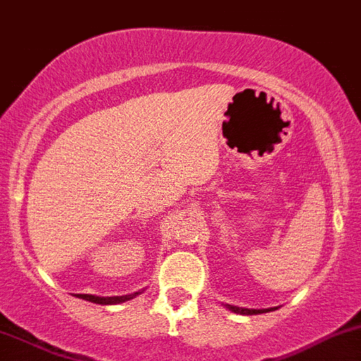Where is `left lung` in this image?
<instances>
[{"label": "left lung", "mask_w": 361, "mask_h": 361, "mask_svg": "<svg viewBox=\"0 0 361 361\" xmlns=\"http://www.w3.org/2000/svg\"><path fill=\"white\" fill-rule=\"evenodd\" d=\"M231 312L239 313V315H258V313H267V312H274L277 308H263V310H253V308H241V306H234V305H226Z\"/></svg>", "instance_id": "left-lung-1"}]
</instances>
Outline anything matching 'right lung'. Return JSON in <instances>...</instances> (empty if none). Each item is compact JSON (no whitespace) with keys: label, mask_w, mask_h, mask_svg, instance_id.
<instances>
[{"label":"right lung","mask_w":361,"mask_h":361,"mask_svg":"<svg viewBox=\"0 0 361 361\" xmlns=\"http://www.w3.org/2000/svg\"><path fill=\"white\" fill-rule=\"evenodd\" d=\"M141 293L142 290H137V293L126 294V296H94V294H77V298L91 301V303H96V305H118V303H123V301L134 300V298Z\"/></svg>","instance_id":"right-lung-1"}]
</instances>
